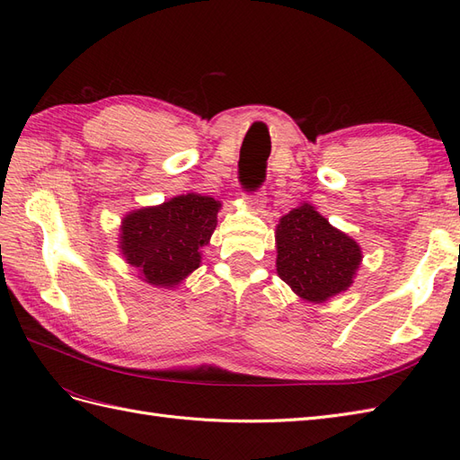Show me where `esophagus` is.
Instances as JSON below:
<instances>
[{
	"instance_id": "1",
	"label": "esophagus",
	"mask_w": 460,
	"mask_h": 460,
	"mask_svg": "<svg viewBox=\"0 0 460 460\" xmlns=\"http://www.w3.org/2000/svg\"><path fill=\"white\" fill-rule=\"evenodd\" d=\"M245 199H247V208H249V211L259 215V213H262L264 205H267V193L257 191V193H252V196H247Z\"/></svg>"
}]
</instances>
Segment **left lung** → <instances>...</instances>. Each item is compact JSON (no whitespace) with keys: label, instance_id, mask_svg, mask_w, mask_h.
Returning <instances> with one entry per match:
<instances>
[{"label":"left lung","instance_id":"1","mask_svg":"<svg viewBox=\"0 0 460 460\" xmlns=\"http://www.w3.org/2000/svg\"><path fill=\"white\" fill-rule=\"evenodd\" d=\"M274 238L276 272L303 301L326 303L353 286L363 262L360 245L311 203L278 220Z\"/></svg>","mask_w":460,"mask_h":460}]
</instances>
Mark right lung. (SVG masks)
I'll use <instances>...</instances> for the list:
<instances>
[{
  "label": "right lung",
  "instance_id": "obj_1",
  "mask_svg": "<svg viewBox=\"0 0 460 460\" xmlns=\"http://www.w3.org/2000/svg\"><path fill=\"white\" fill-rule=\"evenodd\" d=\"M222 203L190 191L161 205L134 208L120 220L119 252L137 278L172 289L199 269L201 249L211 242Z\"/></svg>",
  "mask_w": 460,
  "mask_h": 460
}]
</instances>
